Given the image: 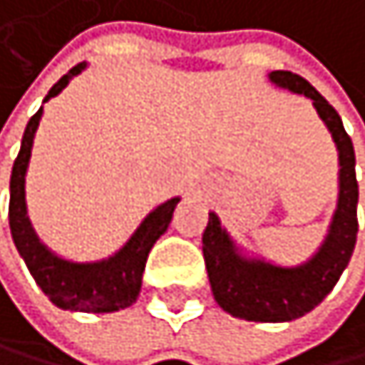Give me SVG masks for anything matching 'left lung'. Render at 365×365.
<instances>
[{
  "label": "left lung",
  "instance_id": "8db88e82",
  "mask_svg": "<svg viewBox=\"0 0 365 365\" xmlns=\"http://www.w3.org/2000/svg\"><path fill=\"white\" fill-rule=\"evenodd\" d=\"M269 80L282 89L307 96L334 138L339 152V200L330 231L307 262L298 267H280L245 258L227 229H222L220 217L208 213L202 251L210 289L224 312L247 321L282 323L301 319L314 309L332 292L348 267L359 231L356 222L359 186L354 175V148L336 109L305 78L292 71H272Z\"/></svg>",
  "mask_w": 365,
  "mask_h": 365
}]
</instances>
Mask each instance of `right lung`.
Wrapping results in <instances>:
<instances>
[{"label":"right lung","instance_id":"1","mask_svg":"<svg viewBox=\"0 0 365 365\" xmlns=\"http://www.w3.org/2000/svg\"><path fill=\"white\" fill-rule=\"evenodd\" d=\"M87 67V62L76 64L69 73H64L58 83L48 89L46 98H53L69 85V80L78 76ZM42 107L31 116L29 125L21 136L19 155L13 163L11 173V202H9V224L13 242L24 258L31 276L40 285V289L48 296V301L60 309L71 312H91V314H103V312H118L130 307L138 292H141V278L150 249L157 240L165 233L168 224L173 220L175 206L179 197H173L157 206L152 213L141 222L132 237L123 245L114 256L98 262H71L56 256L48 251L40 237L35 235L31 220L26 215V168L31 159L33 136L40 125Z\"/></svg>","mask_w":365,"mask_h":365}]
</instances>
